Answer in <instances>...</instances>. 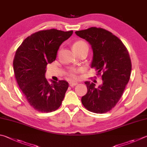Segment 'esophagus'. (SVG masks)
Segmentation results:
<instances>
[{"label":"esophagus","mask_w":147,"mask_h":147,"mask_svg":"<svg viewBox=\"0 0 147 147\" xmlns=\"http://www.w3.org/2000/svg\"><path fill=\"white\" fill-rule=\"evenodd\" d=\"M77 84H77V83L70 82V83H69V86H70V87H74V86H76Z\"/></svg>","instance_id":"obj_1"}]
</instances>
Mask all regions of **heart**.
<instances>
[{
  "mask_svg": "<svg viewBox=\"0 0 147 147\" xmlns=\"http://www.w3.org/2000/svg\"><path fill=\"white\" fill-rule=\"evenodd\" d=\"M72 47H73V49L75 53L86 49V48L89 49L87 44L82 40H78L74 42L73 46H72ZM79 70H76V69H71V70L69 71L67 73V78L69 80H75L78 78V73H79Z\"/></svg>",
  "mask_w": 147,
  "mask_h": 147,
  "instance_id": "b5f03b06",
  "label": "heart"
}]
</instances>
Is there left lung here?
Returning a JSON list of instances; mask_svg holds the SVG:
<instances>
[{"label": "left lung", "mask_w": 147, "mask_h": 147, "mask_svg": "<svg viewBox=\"0 0 147 147\" xmlns=\"http://www.w3.org/2000/svg\"><path fill=\"white\" fill-rule=\"evenodd\" d=\"M75 33L91 45V67L103 80L97 89L94 83L85 82L87 92L82 103L92 113H107L118 102L129 81L132 63L129 51L118 37L103 28L92 27Z\"/></svg>", "instance_id": "left-lung-1"}]
</instances>
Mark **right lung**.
I'll list each match as a JSON object with an SVG mask.
<instances>
[{
    "mask_svg": "<svg viewBox=\"0 0 147 147\" xmlns=\"http://www.w3.org/2000/svg\"><path fill=\"white\" fill-rule=\"evenodd\" d=\"M73 33L56 29L38 31L28 36L16 51L13 59L16 80L29 105L37 111L51 113L62 104L68 83L51 80L49 84L45 73L47 63L55 60L60 45Z\"/></svg>",
    "mask_w": 147,
    "mask_h": 147,
    "instance_id": "add662e5",
    "label": "right lung"
}]
</instances>
